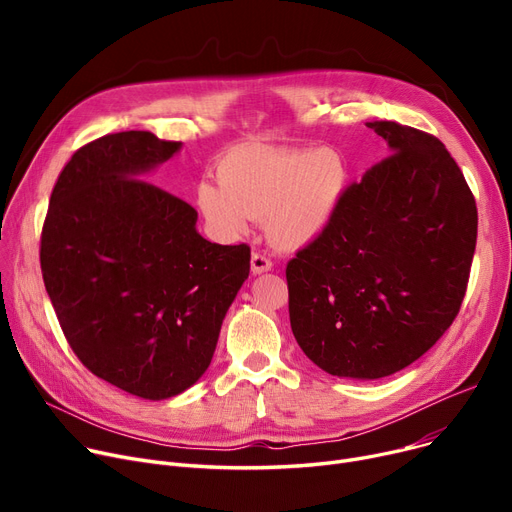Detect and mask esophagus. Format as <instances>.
<instances>
[{
  "mask_svg": "<svg viewBox=\"0 0 512 512\" xmlns=\"http://www.w3.org/2000/svg\"><path fill=\"white\" fill-rule=\"evenodd\" d=\"M272 267H274V261H272L270 257H265V255L259 253V251H255V253L251 255V272H253V274L270 272Z\"/></svg>",
  "mask_w": 512,
  "mask_h": 512,
  "instance_id": "obj_1",
  "label": "esophagus"
}]
</instances>
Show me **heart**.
Returning a JSON list of instances; mask_svg holds the SVG:
<instances>
[{
	"label": "heart",
	"mask_w": 512,
	"mask_h": 512,
	"mask_svg": "<svg viewBox=\"0 0 512 512\" xmlns=\"http://www.w3.org/2000/svg\"><path fill=\"white\" fill-rule=\"evenodd\" d=\"M218 182H201L195 203L220 238L242 236L265 220L267 236L282 249H301L324 232L348 184L346 159L330 147L278 149L238 145L215 166Z\"/></svg>",
	"instance_id": "b5f03b06"
}]
</instances>
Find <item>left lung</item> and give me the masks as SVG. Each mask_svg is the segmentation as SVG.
Returning a JSON list of instances; mask_svg holds the SVG:
<instances>
[{
  "label": "left lung",
  "mask_w": 512,
  "mask_h": 512,
  "mask_svg": "<svg viewBox=\"0 0 512 512\" xmlns=\"http://www.w3.org/2000/svg\"><path fill=\"white\" fill-rule=\"evenodd\" d=\"M390 155L346 186L330 226L286 265L290 328L340 378L378 380L459 315L477 240L471 188L440 139L369 122Z\"/></svg>",
  "instance_id": "obj_1"
}]
</instances>
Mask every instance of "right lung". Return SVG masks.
<instances>
[{
    "instance_id": "add662e5",
    "label": "right lung",
    "mask_w": 512,
    "mask_h": 512,
    "mask_svg": "<svg viewBox=\"0 0 512 512\" xmlns=\"http://www.w3.org/2000/svg\"><path fill=\"white\" fill-rule=\"evenodd\" d=\"M178 149L147 130L76 149L51 191L39 247L74 355L149 400L176 396L205 373L251 270L249 245L205 240L193 205L139 178Z\"/></svg>"
}]
</instances>
